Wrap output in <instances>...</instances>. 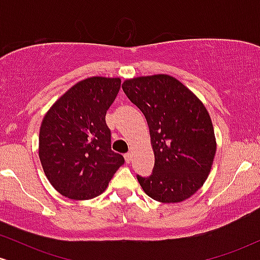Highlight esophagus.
Here are the masks:
<instances>
[{"instance_id":"esophagus-1","label":"esophagus","mask_w":260,"mask_h":260,"mask_svg":"<svg viewBox=\"0 0 260 260\" xmlns=\"http://www.w3.org/2000/svg\"><path fill=\"white\" fill-rule=\"evenodd\" d=\"M124 160H126L127 164H129L131 161H132V154H131V153L124 154Z\"/></svg>"}]
</instances>
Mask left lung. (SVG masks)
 Listing matches in <instances>:
<instances>
[{
  "instance_id": "left-lung-1",
  "label": "left lung",
  "mask_w": 260,
  "mask_h": 260,
  "mask_svg": "<svg viewBox=\"0 0 260 260\" xmlns=\"http://www.w3.org/2000/svg\"><path fill=\"white\" fill-rule=\"evenodd\" d=\"M148 122L155 164L149 177L137 176L150 198L180 203L204 184L216 151L208 110L180 80L168 74L138 77L122 84Z\"/></svg>"
}]
</instances>
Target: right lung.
Here are the masks:
<instances>
[{
	"mask_svg": "<svg viewBox=\"0 0 260 260\" xmlns=\"http://www.w3.org/2000/svg\"><path fill=\"white\" fill-rule=\"evenodd\" d=\"M120 88V78L80 80L45 115L39 157L47 180L62 196L76 201L100 196L124 164L123 156L111 150L105 121Z\"/></svg>",
	"mask_w": 260,
	"mask_h": 260,
	"instance_id": "obj_1",
	"label": "right lung"
}]
</instances>
